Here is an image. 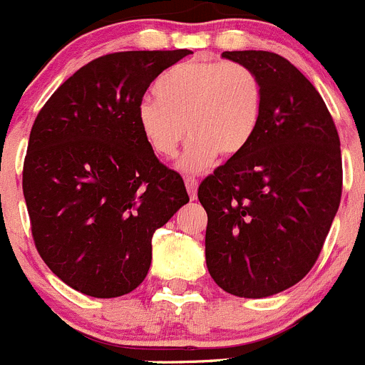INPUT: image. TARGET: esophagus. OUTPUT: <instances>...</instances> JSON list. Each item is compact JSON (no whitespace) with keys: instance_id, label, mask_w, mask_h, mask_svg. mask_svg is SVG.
Masks as SVG:
<instances>
[{"instance_id":"esophagus-1","label":"esophagus","mask_w":365,"mask_h":365,"mask_svg":"<svg viewBox=\"0 0 365 365\" xmlns=\"http://www.w3.org/2000/svg\"><path fill=\"white\" fill-rule=\"evenodd\" d=\"M185 187L189 190V196L190 200H196V194H197V180L194 176H187L185 178Z\"/></svg>"}]
</instances>
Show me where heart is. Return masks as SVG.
<instances>
[{"label":"heart","mask_w":365,"mask_h":365,"mask_svg":"<svg viewBox=\"0 0 365 365\" xmlns=\"http://www.w3.org/2000/svg\"><path fill=\"white\" fill-rule=\"evenodd\" d=\"M157 101L139 102L138 125L150 150L173 159L190 135L180 165L200 173L217 153L235 157L252 141L263 113V86L242 63L192 58L162 73L153 86Z\"/></svg>","instance_id":"b5f03b06"}]
</instances>
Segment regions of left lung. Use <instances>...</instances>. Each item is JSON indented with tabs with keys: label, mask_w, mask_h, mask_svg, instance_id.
Listing matches in <instances>:
<instances>
[{
	"label": "left lung",
	"mask_w": 365,
	"mask_h": 365,
	"mask_svg": "<svg viewBox=\"0 0 365 365\" xmlns=\"http://www.w3.org/2000/svg\"><path fill=\"white\" fill-rule=\"evenodd\" d=\"M263 86L259 127L247 148L201 182L208 215L206 267L235 297L292 288L322 252L341 203V141L311 81L270 51H226Z\"/></svg>",
	"instance_id": "obj_1"
}]
</instances>
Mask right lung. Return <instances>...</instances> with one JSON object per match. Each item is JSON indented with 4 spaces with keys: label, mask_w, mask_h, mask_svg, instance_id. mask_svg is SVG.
Listing matches in <instances>:
<instances>
[{
    "label": "right lung",
    "mask_w": 365,
    "mask_h": 365,
    "mask_svg": "<svg viewBox=\"0 0 365 365\" xmlns=\"http://www.w3.org/2000/svg\"><path fill=\"white\" fill-rule=\"evenodd\" d=\"M187 54H106L70 76L36 114L23 168L31 237L53 274L84 295L138 288L153 233L189 203L182 176L157 159L135 116L152 81Z\"/></svg>",
    "instance_id": "right-lung-1"
}]
</instances>
